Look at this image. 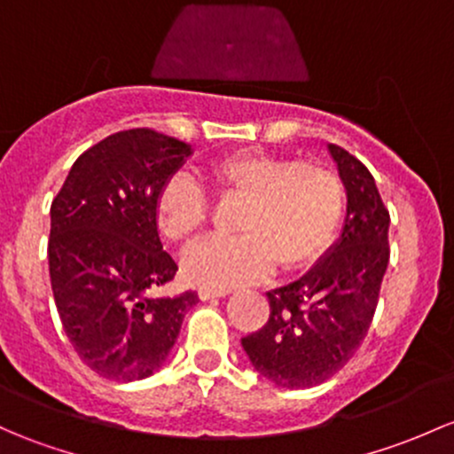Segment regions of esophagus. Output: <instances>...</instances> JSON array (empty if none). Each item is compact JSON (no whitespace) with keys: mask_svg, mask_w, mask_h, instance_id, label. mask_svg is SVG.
<instances>
[{"mask_svg":"<svg viewBox=\"0 0 454 454\" xmlns=\"http://www.w3.org/2000/svg\"><path fill=\"white\" fill-rule=\"evenodd\" d=\"M198 294H200V298H202V300H211V298H223V295L231 294V289H223V287H219V289L202 287V289L198 291Z\"/></svg>","mask_w":454,"mask_h":454,"instance_id":"1","label":"esophagus"}]
</instances>
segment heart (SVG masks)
<instances>
[{"label": "heart", "instance_id": "b5f03b06", "mask_svg": "<svg viewBox=\"0 0 454 454\" xmlns=\"http://www.w3.org/2000/svg\"><path fill=\"white\" fill-rule=\"evenodd\" d=\"M204 183L222 198H241V237L200 241L184 254V276L195 285L231 287L271 267L298 271L333 246L343 213V187L317 163H295L267 152H237L213 160ZM154 219L165 239L183 243L208 219L204 191L184 176H171L154 200Z\"/></svg>", "mask_w": 454, "mask_h": 454}]
</instances>
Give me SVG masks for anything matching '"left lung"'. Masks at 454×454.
Here are the masks:
<instances>
[{
	"label": "left lung",
	"instance_id": "1",
	"mask_svg": "<svg viewBox=\"0 0 454 454\" xmlns=\"http://www.w3.org/2000/svg\"><path fill=\"white\" fill-rule=\"evenodd\" d=\"M348 193L335 246L304 276L267 291L270 319L241 346L261 376L285 389L324 383L359 350L389 263V213L359 159L328 145Z\"/></svg>",
	"mask_w": 454,
	"mask_h": 454
}]
</instances>
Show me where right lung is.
Returning a JSON list of instances; mask_svg holds the SVG:
<instances>
[{"instance_id":"1","label":"right lung","mask_w":454,"mask_h":454,"mask_svg":"<svg viewBox=\"0 0 454 454\" xmlns=\"http://www.w3.org/2000/svg\"><path fill=\"white\" fill-rule=\"evenodd\" d=\"M193 154L150 128L89 147L51 202L47 243L60 322L80 359L111 380H141L165 364L195 291L159 295L178 271L154 219L160 184Z\"/></svg>"}]
</instances>
